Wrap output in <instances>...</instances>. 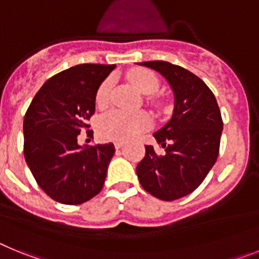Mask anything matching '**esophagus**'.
Segmentation results:
<instances>
[{
  "mask_svg": "<svg viewBox=\"0 0 259 259\" xmlns=\"http://www.w3.org/2000/svg\"><path fill=\"white\" fill-rule=\"evenodd\" d=\"M114 146H115L116 149H120V148L124 146V143H123V141H115V143H114Z\"/></svg>",
  "mask_w": 259,
  "mask_h": 259,
  "instance_id": "1",
  "label": "esophagus"
}]
</instances>
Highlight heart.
<instances>
[{
	"instance_id": "obj_1",
	"label": "heart",
	"mask_w": 259,
	"mask_h": 259,
	"mask_svg": "<svg viewBox=\"0 0 259 259\" xmlns=\"http://www.w3.org/2000/svg\"><path fill=\"white\" fill-rule=\"evenodd\" d=\"M128 79L140 92L145 95L154 93L159 87V79L150 70L135 68L128 72ZM111 93V79L104 80L97 92L96 104L98 107H105L110 101ZM152 125V118L146 111L130 113L124 110L114 109L102 115L98 120V134L106 140L127 141L139 136Z\"/></svg>"
}]
</instances>
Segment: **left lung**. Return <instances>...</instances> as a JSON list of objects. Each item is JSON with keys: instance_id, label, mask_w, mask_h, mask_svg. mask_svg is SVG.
I'll list each match as a JSON object with an SVG mask.
<instances>
[{"instance_id": "obj_1", "label": "left lung", "mask_w": 259, "mask_h": 259, "mask_svg": "<svg viewBox=\"0 0 259 259\" xmlns=\"http://www.w3.org/2000/svg\"><path fill=\"white\" fill-rule=\"evenodd\" d=\"M170 83L175 95L172 118L153 136L164 153L145 146L137 164L141 187L163 201L188 196L200 187L217 162L223 131L221 110L214 93L191 71L164 61L143 62Z\"/></svg>"}]
</instances>
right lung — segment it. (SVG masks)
<instances>
[{
  "mask_svg": "<svg viewBox=\"0 0 259 259\" xmlns=\"http://www.w3.org/2000/svg\"><path fill=\"white\" fill-rule=\"evenodd\" d=\"M115 65L83 63L50 77L23 122V152L32 175L57 202L80 205L101 192L115 148L77 144L95 114L96 92ZM93 131H87L91 135Z\"/></svg>",
  "mask_w": 259,
  "mask_h": 259,
  "instance_id": "1",
  "label": "right lung"
}]
</instances>
